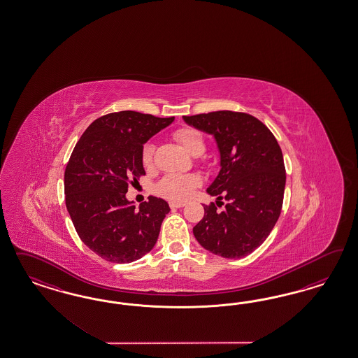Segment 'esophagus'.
<instances>
[{
	"instance_id": "obj_1",
	"label": "esophagus",
	"mask_w": 358,
	"mask_h": 358,
	"mask_svg": "<svg viewBox=\"0 0 358 358\" xmlns=\"http://www.w3.org/2000/svg\"><path fill=\"white\" fill-rule=\"evenodd\" d=\"M169 206L172 207V208H181V207L185 206V203L184 202H171Z\"/></svg>"
}]
</instances>
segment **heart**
I'll list each match as a JSON object with an SVG mask.
<instances>
[{"label": "heart", "mask_w": 358, "mask_h": 358, "mask_svg": "<svg viewBox=\"0 0 358 358\" xmlns=\"http://www.w3.org/2000/svg\"><path fill=\"white\" fill-rule=\"evenodd\" d=\"M174 138L182 144L186 151L193 156H199L205 152V141L202 134L192 127H182L174 132ZM155 156V144L145 143L141 150V160L145 166H150L153 163ZM202 182L198 174H176L169 173L164 176L163 178L156 185V192L165 198L174 201L187 199L196 186Z\"/></svg>", "instance_id": "1"}]
</instances>
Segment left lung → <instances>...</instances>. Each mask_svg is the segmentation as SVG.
Listing matches in <instances>:
<instances>
[{
	"mask_svg": "<svg viewBox=\"0 0 358 358\" xmlns=\"http://www.w3.org/2000/svg\"><path fill=\"white\" fill-rule=\"evenodd\" d=\"M185 123L213 135L220 171L207 187L217 196L193 228L205 250L224 259L248 256L269 236L281 214L286 172L281 148L269 129L255 117L213 111L184 117Z\"/></svg>",
	"mask_w": 358,
	"mask_h": 358,
	"instance_id": "8db88e82",
	"label": "left lung"
}]
</instances>
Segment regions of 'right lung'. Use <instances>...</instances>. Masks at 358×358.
I'll list each match as a JSON object with an SVG mask.
<instances>
[{"instance_id": "right-lung-1", "label": "right lung", "mask_w": 358, "mask_h": 358, "mask_svg": "<svg viewBox=\"0 0 358 358\" xmlns=\"http://www.w3.org/2000/svg\"><path fill=\"white\" fill-rule=\"evenodd\" d=\"M173 120L131 110L111 113L77 141L65 168V205L83 243L103 260L129 264L155 247L171 211L168 202L151 195L135 208L126 193L145 174L143 145Z\"/></svg>"}]
</instances>
